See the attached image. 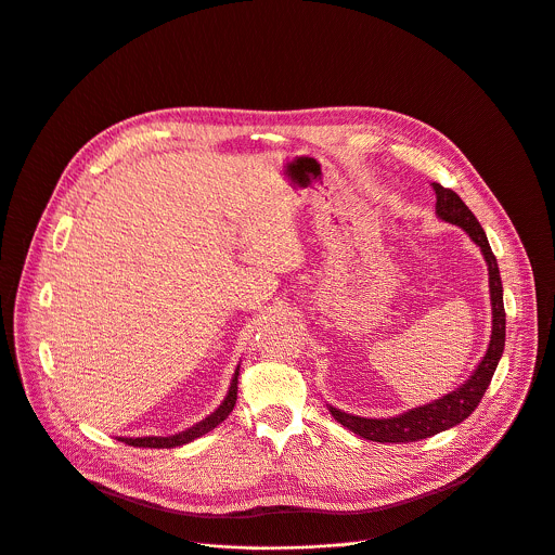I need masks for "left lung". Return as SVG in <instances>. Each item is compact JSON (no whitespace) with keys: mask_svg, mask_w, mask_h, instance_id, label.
<instances>
[{"mask_svg":"<svg viewBox=\"0 0 555 555\" xmlns=\"http://www.w3.org/2000/svg\"><path fill=\"white\" fill-rule=\"evenodd\" d=\"M435 193H437V204H435V212L441 221H448L452 225H459L461 230H465V234L469 240L477 244L483 253V259L488 263V274H490V300H492V336H490V345L486 356L481 358V362L477 364V369L472 371V375L452 392L443 395V398L411 409L406 413H400L395 417H386V420H375V417H360V415H349L332 404H327L332 417L343 424L345 428H349L351 433L371 439V441H379V443H409V441H420V439H428L437 433H443L456 424H461L463 420H467L474 409L479 406L481 398L486 395L492 375L499 366V360L503 356L505 349V307H503V283H501V272H499V263L496 257L490 248L488 234L483 232L479 219L472 215V210L463 204V199L450 191L443 189L441 184H433Z\"/></svg>","mask_w":555,"mask_h":555,"instance_id":"8db88e82","label":"left lung"}]
</instances>
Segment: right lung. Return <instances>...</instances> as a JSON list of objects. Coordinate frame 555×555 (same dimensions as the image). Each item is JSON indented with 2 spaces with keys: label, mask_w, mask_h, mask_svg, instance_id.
Listing matches in <instances>:
<instances>
[{
  "label": "right lung",
  "mask_w": 555,
  "mask_h": 555,
  "mask_svg": "<svg viewBox=\"0 0 555 555\" xmlns=\"http://www.w3.org/2000/svg\"><path fill=\"white\" fill-rule=\"evenodd\" d=\"M240 384V366L234 369V375L230 379V388L225 392L223 402L208 415L204 417L202 422L193 424L191 428L178 433V435H169V437H118V441L127 443V446H133V448H178V446H184V443H191L195 441L197 437L210 433L212 428H217L234 409V402H236V386Z\"/></svg>",
  "instance_id": "add662e5"
}]
</instances>
